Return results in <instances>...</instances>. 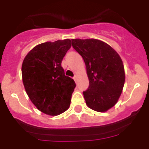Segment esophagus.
Wrapping results in <instances>:
<instances>
[{"label":"esophagus","instance_id":"1","mask_svg":"<svg viewBox=\"0 0 149 149\" xmlns=\"http://www.w3.org/2000/svg\"><path fill=\"white\" fill-rule=\"evenodd\" d=\"M77 79H78L77 76H75L74 77H73V79H74V81H76H76H77Z\"/></svg>","mask_w":149,"mask_h":149}]
</instances>
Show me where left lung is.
Masks as SVG:
<instances>
[{"instance_id":"obj_1","label":"left lung","mask_w":149,"mask_h":149,"mask_svg":"<svg viewBox=\"0 0 149 149\" xmlns=\"http://www.w3.org/2000/svg\"><path fill=\"white\" fill-rule=\"evenodd\" d=\"M72 46L83 58L89 81L83 91L86 105L97 112H106L118 102L125 84V70L118 52L96 39H73Z\"/></svg>"}]
</instances>
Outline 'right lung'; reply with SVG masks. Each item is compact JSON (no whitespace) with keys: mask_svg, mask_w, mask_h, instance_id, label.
<instances>
[{"mask_svg":"<svg viewBox=\"0 0 149 149\" xmlns=\"http://www.w3.org/2000/svg\"><path fill=\"white\" fill-rule=\"evenodd\" d=\"M70 47L69 39L42 43L29 52L22 63L26 94L37 109L47 115H58L70 106L76 84L65 76L61 63Z\"/></svg>","mask_w":149,"mask_h":149,"instance_id":"obj_1","label":"right lung"}]
</instances>
